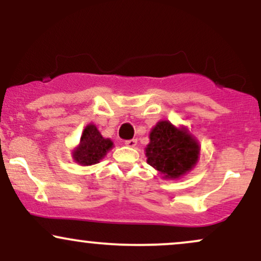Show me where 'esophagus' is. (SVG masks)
I'll return each mask as SVG.
<instances>
[{
  "label": "esophagus",
  "mask_w": 261,
  "mask_h": 261,
  "mask_svg": "<svg viewBox=\"0 0 261 261\" xmlns=\"http://www.w3.org/2000/svg\"><path fill=\"white\" fill-rule=\"evenodd\" d=\"M125 145H126L127 147H135V146L137 145V140L136 139L126 140V141H125Z\"/></svg>",
  "instance_id": "1"
}]
</instances>
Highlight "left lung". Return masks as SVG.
I'll use <instances>...</instances> for the list:
<instances>
[{
  "mask_svg": "<svg viewBox=\"0 0 261 261\" xmlns=\"http://www.w3.org/2000/svg\"><path fill=\"white\" fill-rule=\"evenodd\" d=\"M200 146L185 127H175L170 121H160L149 133L146 157L149 166L164 179H178L195 167Z\"/></svg>",
  "mask_w": 261,
  "mask_h": 261,
  "instance_id": "obj_1",
  "label": "left lung"
}]
</instances>
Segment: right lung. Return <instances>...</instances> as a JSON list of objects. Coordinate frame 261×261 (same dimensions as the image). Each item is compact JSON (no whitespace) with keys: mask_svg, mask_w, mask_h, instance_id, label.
I'll return each instance as SVG.
<instances>
[{"mask_svg":"<svg viewBox=\"0 0 261 261\" xmlns=\"http://www.w3.org/2000/svg\"><path fill=\"white\" fill-rule=\"evenodd\" d=\"M114 143L110 139H104L97 126L87 125L81 136L80 145L73 149L72 158L81 166H92L99 163L106 157L107 152L113 148Z\"/></svg>","mask_w":261,"mask_h":261,"instance_id":"add662e5","label":"right lung"}]
</instances>
